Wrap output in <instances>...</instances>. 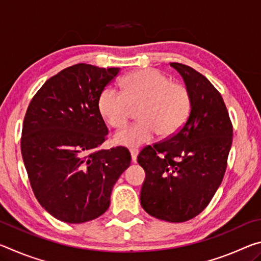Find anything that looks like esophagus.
Returning <instances> with one entry per match:
<instances>
[{
  "mask_svg": "<svg viewBox=\"0 0 261 261\" xmlns=\"http://www.w3.org/2000/svg\"><path fill=\"white\" fill-rule=\"evenodd\" d=\"M138 153H139L138 149H136V148H132V149H130L131 161H132V162H136V161H137V155H138Z\"/></svg>",
  "mask_w": 261,
  "mask_h": 261,
  "instance_id": "34e87169",
  "label": "esophagus"
}]
</instances>
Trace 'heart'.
Instances as JSON below:
<instances>
[{
  "mask_svg": "<svg viewBox=\"0 0 261 261\" xmlns=\"http://www.w3.org/2000/svg\"><path fill=\"white\" fill-rule=\"evenodd\" d=\"M122 88L123 93L113 87L105 88L98 102L101 116L114 127L124 125L131 107H139V121L114 135L113 141L118 146L138 147L156 134L170 137L187 122L191 109L189 91L159 70L143 69L126 74Z\"/></svg>",
  "mask_w": 261,
  "mask_h": 261,
  "instance_id": "heart-1",
  "label": "heart"
}]
</instances>
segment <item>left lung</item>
<instances>
[{
  "instance_id": "left-lung-1",
  "label": "left lung",
  "mask_w": 261,
  "mask_h": 261,
  "mask_svg": "<svg viewBox=\"0 0 261 261\" xmlns=\"http://www.w3.org/2000/svg\"><path fill=\"white\" fill-rule=\"evenodd\" d=\"M191 98L188 121L177 134L141 149L137 161L145 170L141 207L168 222L193 219L210 204L222 182L232 143V125L218 90L206 77L180 63Z\"/></svg>"
}]
</instances>
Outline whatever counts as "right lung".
I'll list each match as a JSON object with an SVG mask.
<instances>
[{"label": "right lung", "mask_w": 261, "mask_h": 261, "mask_svg": "<svg viewBox=\"0 0 261 261\" xmlns=\"http://www.w3.org/2000/svg\"><path fill=\"white\" fill-rule=\"evenodd\" d=\"M120 68L79 63L48 79L26 112L21 155L40 205L55 219L83 223L102 215L131 162L118 146L99 149L108 129L98 102Z\"/></svg>", "instance_id": "1"}]
</instances>
